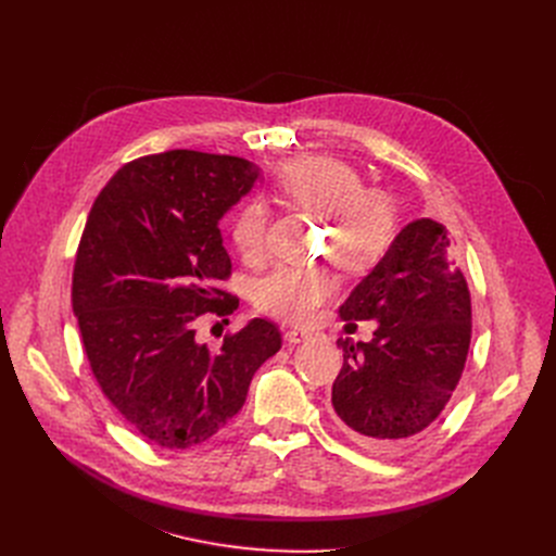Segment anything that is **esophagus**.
Listing matches in <instances>:
<instances>
[{
	"label": "esophagus",
	"mask_w": 556,
	"mask_h": 556,
	"mask_svg": "<svg viewBox=\"0 0 556 556\" xmlns=\"http://www.w3.org/2000/svg\"><path fill=\"white\" fill-rule=\"evenodd\" d=\"M315 333L313 331H308V329H288L286 333H283V338L290 342V344H300V342H306V340H311Z\"/></svg>",
	"instance_id": "obj_1"
}]
</instances>
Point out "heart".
Wrapping results in <instances>:
<instances>
[{
    "instance_id": "b5f03b06",
    "label": "heart",
    "mask_w": 556,
    "mask_h": 556,
    "mask_svg": "<svg viewBox=\"0 0 556 556\" xmlns=\"http://www.w3.org/2000/svg\"><path fill=\"white\" fill-rule=\"evenodd\" d=\"M275 189L283 200L325 216V252L342 270L369 268L392 241L390 200L363 189L361 173L352 164L325 155L286 162L275 175ZM266 227L268 212L256 200L245 202L233 216L231 241L245 261L254 263L263 256ZM333 288V277L323 268L279 266L256 283L254 304L261 313L304 325L317 315Z\"/></svg>"
}]
</instances>
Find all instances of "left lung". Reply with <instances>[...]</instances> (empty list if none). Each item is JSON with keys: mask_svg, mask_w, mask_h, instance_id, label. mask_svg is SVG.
I'll return each mask as SVG.
<instances>
[{"mask_svg": "<svg viewBox=\"0 0 556 556\" xmlns=\"http://www.w3.org/2000/svg\"><path fill=\"white\" fill-rule=\"evenodd\" d=\"M340 317L376 319L378 329L369 342L338 340L336 421L365 448H399L442 415L471 344V295L446 227L405 225Z\"/></svg>", "mask_w": 556, "mask_h": 556, "instance_id": "left-lung-1", "label": "left lung"}]
</instances>
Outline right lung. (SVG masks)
<instances>
[{
    "instance_id": "obj_1",
    "label": "right lung",
    "mask_w": 556,
    "mask_h": 556,
    "mask_svg": "<svg viewBox=\"0 0 556 556\" xmlns=\"http://www.w3.org/2000/svg\"><path fill=\"white\" fill-rule=\"evenodd\" d=\"M256 178L233 155H146L114 173L87 216L72 279L85 354L108 401L162 448H193L227 426L281 349L261 317L218 349L195 336L200 317L239 306L218 288L231 275L218 220Z\"/></svg>"
}]
</instances>
